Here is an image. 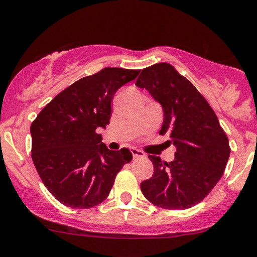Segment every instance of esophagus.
Masks as SVG:
<instances>
[{"instance_id": "1", "label": "esophagus", "mask_w": 257, "mask_h": 257, "mask_svg": "<svg viewBox=\"0 0 257 257\" xmlns=\"http://www.w3.org/2000/svg\"><path fill=\"white\" fill-rule=\"evenodd\" d=\"M132 155H133V159H142V157L145 156L143 151L138 150V149H132Z\"/></svg>"}]
</instances>
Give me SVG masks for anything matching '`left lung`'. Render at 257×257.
Returning a JSON list of instances; mask_svg holds the SVG:
<instances>
[{"label":"left lung","instance_id":"left-lung-1","mask_svg":"<svg viewBox=\"0 0 257 257\" xmlns=\"http://www.w3.org/2000/svg\"><path fill=\"white\" fill-rule=\"evenodd\" d=\"M135 85L148 90L162 106L160 134H170L177 149L172 162L149 155L154 174L140 184L144 196L168 210L193 207L223 174L230 155L227 135L205 97L171 64L143 69Z\"/></svg>","mask_w":257,"mask_h":257}]
</instances>
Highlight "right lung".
Listing matches in <instances>:
<instances>
[{
	"label": "right lung",
	"mask_w": 257,
	"mask_h": 257,
	"mask_svg": "<svg viewBox=\"0 0 257 257\" xmlns=\"http://www.w3.org/2000/svg\"><path fill=\"white\" fill-rule=\"evenodd\" d=\"M139 72L108 67L79 79L47 103L30 126L36 171L47 190L66 206L101 204L118 172L133 159L125 148L108 150L97 129L109 124L115 91Z\"/></svg>",
	"instance_id": "add662e5"
}]
</instances>
